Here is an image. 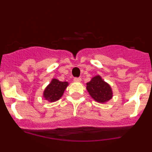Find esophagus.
Masks as SVG:
<instances>
[{
  "label": "esophagus",
  "mask_w": 152,
  "mask_h": 152,
  "mask_svg": "<svg viewBox=\"0 0 152 152\" xmlns=\"http://www.w3.org/2000/svg\"><path fill=\"white\" fill-rule=\"evenodd\" d=\"M80 80H81L80 77H75L74 78V81H75V82H80Z\"/></svg>",
  "instance_id": "esophagus-1"
}]
</instances>
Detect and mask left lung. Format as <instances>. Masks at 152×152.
<instances>
[{
  "label": "left lung",
  "mask_w": 152,
  "mask_h": 152,
  "mask_svg": "<svg viewBox=\"0 0 152 152\" xmlns=\"http://www.w3.org/2000/svg\"><path fill=\"white\" fill-rule=\"evenodd\" d=\"M87 90L90 95L99 103H105L112 98L113 93L110 86L97 75L87 83Z\"/></svg>",
  "instance_id": "obj_1"
}]
</instances>
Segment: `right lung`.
Returning a JSON list of instances; mask_svg holds the SVG:
<instances>
[{"label":"right lung","mask_w":152,"mask_h":152,"mask_svg":"<svg viewBox=\"0 0 152 152\" xmlns=\"http://www.w3.org/2000/svg\"><path fill=\"white\" fill-rule=\"evenodd\" d=\"M67 86H68V82L66 81L62 82L57 79H52L50 84L48 85L44 91V97L50 102L59 100Z\"/></svg>","instance_id":"1"}]
</instances>
